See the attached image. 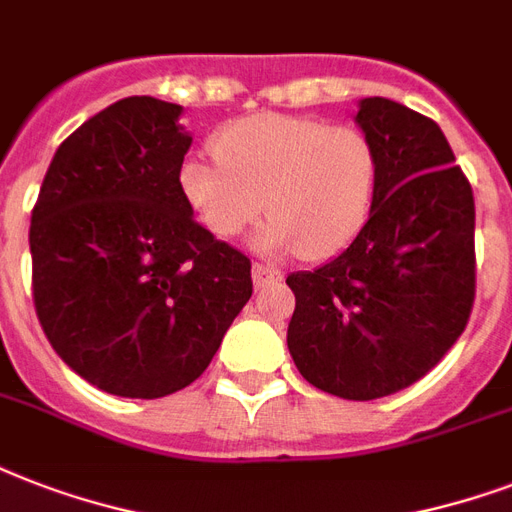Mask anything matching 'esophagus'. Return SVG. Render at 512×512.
<instances>
[{"instance_id":"obj_1","label":"esophagus","mask_w":512,"mask_h":512,"mask_svg":"<svg viewBox=\"0 0 512 512\" xmlns=\"http://www.w3.org/2000/svg\"><path fill=\"white\" fill-rule=\"evenodd\" d=\"M284 279V273L271 268V265H263V263H255L252 265V281H255V289H263L268 284H276V281Z\"/></svg>"}]
</instances>
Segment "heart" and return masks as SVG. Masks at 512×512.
Listing matches in <instances>:
<instances>
[{
  "label": "heart",
  "instance_id": "1",
  "mask_svg": "<svg viewBox=\"0 0 512 512\" xmlns=\"http://www.w3.org/2000/svg\"><path fill=\"white\" fill-rule=\"evenodd\" d=\"M217 162L201 156L180 167V193L201 225L236 239L260 209L271 217L255 236L260 252H300L327 260L364 228L377 188V148L358 127L319 119L255 114L212 140Z\"/></svg>",
  "mask_w": 512,
  "mask_h": 512
}]
</instances>
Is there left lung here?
Listing matches in <instances>:
<instances>
[{"label":"left lung","instance_id":"left-lung-1","mask_svg":"<svg viewBox=\"0 0 512 512\" xmlns=\"http://www.w3.org/2000/svg\"><path fill=\"white\" fill-rule=\"evenodd\" d=\"M356 124L380 162L369 220L335 260L287 276V345L311 385L372 401L425 377L468 324L476 204L433 119L364 98Z\"/></svg>","mask_w":512,"mask_h":512}]
</instances>
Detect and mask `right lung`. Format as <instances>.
Returning a JSON list of instances; mask_svg holds the SVG:
<instances>
[{
  "mask_svg": "<svg viewBox=\"0 0 512 512\" xmlns=\"http://www.w3.org/2000/svg\"><path fill=\"white\" fill-rule=\"evenodd\" d=\"M183 106L135 95L71 132L31 212L44 335L111 396L191 385L252 297V263L193 220L180 193Z\"/></svg>",
  "mask_w": 512,
  "mask_h": 512,
  "instance_id": "1",
  "label": "right lung"
}]
</instances>
